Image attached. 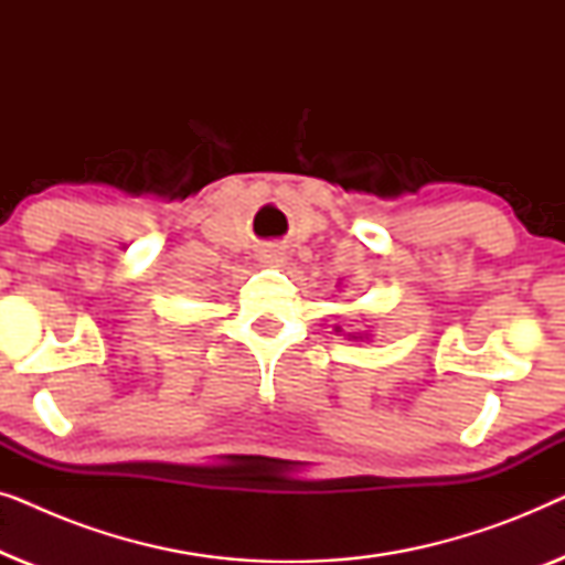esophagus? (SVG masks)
Returning <instances> with one entry per match:
<instances>
[{"label":"esophagus","instance_id":"esophagus-1","mask_svg":"<svg viewBox=\"0 0 565 565\" xmlns=\"http://www.w3.org/2000/svg\"><path fill=\"white\" fill-rule=\"evenodd\" d=\"M265 262H267V265L277 267V265H282V262H285V254L277 252V249H269V252L265 254Z\"/></svg>","mask_w":565,"mask_h":565}]
</instances>
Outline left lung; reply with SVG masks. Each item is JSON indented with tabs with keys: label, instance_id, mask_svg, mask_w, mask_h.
Instances as JSON below:
<instances>
[{
	"label": "left lung",
	"instance_id": "1",
	"mask_svg": "<svg viewBox=\"0 0 565 565\" xmlns=\"http://www.w3.org/2000/svg\"><path fill=\"white\" fill-rule=\"evenodd\" d=\"M334 331H342V329H334ZM347 339H354V342H365V339H370L373 334H367V331H344Z\"/></svg>",
	"mask_w": 565,
	"mask_h": 565
}]
</instances>
